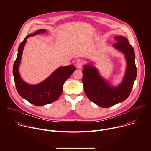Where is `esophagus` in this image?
Segmentation results:
<instances>
[{
    "label": "esophagus",
    "mask_w": 151,
    "mask_h": 151,
    "mask_svg": "<svg viewBox=\"0 0 151 151\" xmlns=\"http://www.w3.org/2000/svg\"><path fill=\"white\" fill-rule=\"evenodd\" d=\"M83 65V61L82 60H78L76 64V66L77 68L80 69L82 67Z\"/></svg>",
    "instance_id": "1"
}]
</instances>
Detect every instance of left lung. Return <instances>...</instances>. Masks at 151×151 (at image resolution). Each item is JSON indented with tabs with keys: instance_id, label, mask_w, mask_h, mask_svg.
<instances>
[{
	"instance_id": "1",
	"label": "left lung",
	"mask_w": 151,
	"mask_h": 151,
	"mask_svg": "<svg viewBox=\"0 0 151 151\" xmlns=\"http://www.w3.org/2000/svg\"><path fill=\"white\" fill-rule=\"evenodd\" d=\"M113 46L125 55L127 69L123 80L117 87L110 85L103 79L92 65H85L82 70V83L86 96L101 107H109L122 102L130 96L137 76L135 53L133 47L125 37L115 36Z\"/></svg>"
}]
</instances>
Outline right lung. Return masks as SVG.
Listing matches in <instances>:
<instances>
[{
    "instance_id": "right-lung-1",
    "label": "right lung",
    "mask_w": 151,
    "mask_h": 151,
    "mask_svg": "<svg viewBox=\"0 0 151 151\" xmlns=\"http://www.w3.org/2000/svg\"><path fill=\"white\" fill-rule=\"evenodd\" d=\"M46 32L45 30L40 29L26 37L18 47L17 57L13 66V75L18 93L21 97L37 106H42L56 101L62 93L64 83L76 70V68L72 64L60 67L45 81L37 85H29L21 79L18 68L27 39Z\"/></svg>"
}]
</instances>
